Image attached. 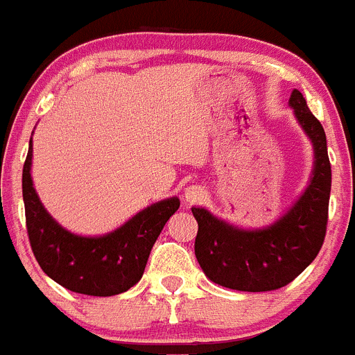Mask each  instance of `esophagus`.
<instances>
[{
	"label": "esophagus",
	"mask_w": 355,
	"mask_h": 355,
	"mask_svg": "<svg viewBox=\"0 0 355 355\" xmlns=\"http://www.w3.org/2000/svg\"><path fill=\"white\" fill-rule=\"evenodd\" d=\"M184 202L187 204H195V202H200L202 198L205 197V190L202 187H197V184H193V187H188L187 190H184Z\"/></svg>",
	"instance_id": "esophagus-1"
}]
</instances>
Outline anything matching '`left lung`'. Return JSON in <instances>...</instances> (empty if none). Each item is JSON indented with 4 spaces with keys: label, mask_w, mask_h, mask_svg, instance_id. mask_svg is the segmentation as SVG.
Here are the masks:
<instances>
[{
    "label": "left lung",
    "mask_w": 355,
    "mask_h": 355,
    "mask_svg": "<svg viewBox=\"0 0 355 355\" xmlns=\"http://www.w3.org/2000/svg\"><path fill=\"white\" fill-rule=\"evenodd\" d=\"M289 106L313 150L309 184L295 204L272 225L251 230L232 225L205 207H191L198 223L197 261L209 281L223 288L249 293L284 288L322 248L331 193L326 134L300 90L291 92Z\"/></svg>",
    "instance_id": "left-lung-1"
}]
</instances>
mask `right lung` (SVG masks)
I'll list each match as a JSON object with an SVG mask.
<instances>
[{
	"label": "right lung",
	"mask_w": 355,
	"mask_h": 355,
	"mask_svg": "<svg viewBox=\"0 0 355 355\" xmlns=\"http://www.w3.org/2000/svg\"><path fill=\"white\" fill-rule=\"evenodd\" d=\"M33 137L22 171L29 242L43 272L73 293L113 296L141 281L162 228L180 209V198L155 202L104 235H78L64 228L43 207L31 178Z\"/></svg>",
	"instance_id": "obj_1"
}]
</instances>
